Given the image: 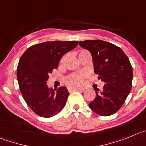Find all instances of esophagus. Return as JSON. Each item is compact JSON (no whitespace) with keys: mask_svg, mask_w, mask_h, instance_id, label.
I'll return each mask as SVG.
<instances>
[{"mask_svg":"<svg viewBox=\"0 0 146 146\" xmlns=\"http://www.w3.org/2000/svg\"><path fill=\"white\" fill-rule=\"evenodd\" d=\"M73 90H79V91H84V89H82V88H69L68 89V91L71 92Z\"/></svg>","mask_w":146,"mask_h":146,"instance_id":"1","label":"esophagus"}]
</instances>
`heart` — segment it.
<instances>
[{
    "mask_svg": "<svg viewBox=\"0 0 146 146\" xmlns=\"http://www.w3.org/2000/svg\"><path fill=\"white\" fill-rule=\"evenodd\" d=\"M86 52V50H83L81 52ZM86 77H87V75L84 73H73L67 77L65 82L67 86L70 88L81 87L84 85L85 79Z\"/></svg>",
    "mask_w": 146,
    "mask_h": 146,
    "instance_id": "obj_1",
    "label": "heart"
}]
</instances>
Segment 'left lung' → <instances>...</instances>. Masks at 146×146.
<instances>
[{"mask_svg":"<svg viewBox=\"0 0 146 146\" xmlns=\"http://www.w3.org/2000/svg\"><path fill=\"white\" fill-rule=\"evenodd\" d=\"M92 56L94 72L105 83L103 90L89 104L97 114L108 116L117 112L125 102L132 86L133 71L129 60L119 46L102 40L78 43Z\"/></svg>","mask_w":146,"mask_h":146,"instance_id":"obj_1","label":"left lung"}]
</instances>
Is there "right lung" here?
I'll use <instances>...</instances> for the list:
<instances>
[{
	"mask_svg": "<svg viewBox=\"0 0 146 146\" xmlns=\"http://www.w3.org/2000/svg\"><path fill=\"white\" fill-rule=\"evenodd\" d=\"M77 40L46 41L29 47L19 59L17 77L19 90L28 107L41 117L60 113L69 95L65 86L48 89L49 74L58 66L61 57L78 45Z\"/></svg>",
	"mask_w": 146,
	"mask_h": 146,
	"instance_id": "obj_1",
	"label": "right lung"
}]
</instances>
